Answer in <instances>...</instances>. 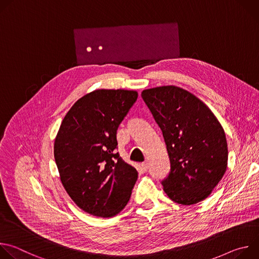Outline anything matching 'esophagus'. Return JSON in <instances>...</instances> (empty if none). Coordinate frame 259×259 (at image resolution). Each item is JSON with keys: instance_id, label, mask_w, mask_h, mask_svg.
Instances as JSON below:
<instances>
[{"instance_id": "esophagus-1", "label": "esophagus", "mask_w": 259, "mask_h": 259, "mask_svg": "<svg viewBox=\"0 0 259 259\" xmlns=\"http://www.w3.org/2000/svg\"><path fill=\"white\" fill-rule=\"evenodd\" d=\"M141 169L145 172V171H147V169H149V165H147V162H143V163H141Z\"/></svg>"}]
</instances>
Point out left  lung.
<instances>
[{"label":"left lung","mask_w":259,"mask_h":259,"mask_svg":"<svg viewBox=\"0 0 259 259\" xmlns=\"http://www.w3.org/2000/svg\"><path fill=\"white\" fill-rule=\"evenodd\" d=\"M161 128L171 164L162 181L175 203L195 205L210 196L228 167L225 130L212 110L197 96L176 86L141 92Z\"/></svg>","instance_id":"8db88e82"}]
</instances>
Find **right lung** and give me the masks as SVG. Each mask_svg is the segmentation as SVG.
<instances>
[{
    "label": "right lung",
    "instance_id": "1",
    "mask_svg": "<svg viewBox=\"0 0 259 259\" xmlns=\"http://www.w3.org/2000/svg\"><path fill=\"white\" fill-rule=\"evenodd\" d=\"M138 93L97 89L77 100L54 140V158L64 190L90 215L114 217L129 202L138 173L115 153L117 130Z\"/></svg>",
    "mask_w": 259,
    "mask_h": 259
}]
</instances>
